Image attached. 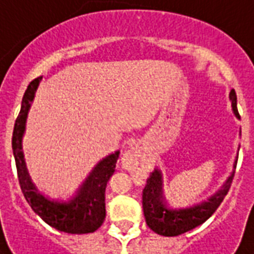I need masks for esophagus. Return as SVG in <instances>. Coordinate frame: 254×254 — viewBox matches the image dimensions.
<instances>
[{
    "label": "esophagus",
    "instance_id": "esophagus-1",
    "mask_svg": "<svg viewBox=\"0 0 254 254\" xmlns=\"http://www.w3.org/2000/svg\"><path fill=\"white\" fill-rule=\"evenodd\" d=\"M141 160V154L137 149V147H133V148L127 149L125 154L122 155L121 163L122 167L127 171H132L136 169V166L138 165V162Z\"/></svg>",
    "mask_w": 254,
    "mask_h": 254
}]
</instances>
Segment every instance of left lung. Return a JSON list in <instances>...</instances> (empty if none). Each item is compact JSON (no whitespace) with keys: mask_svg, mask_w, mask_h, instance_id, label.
<instances>
[{"mask_svg":"<svg viewBox=\"0 0 254 254\" xmlns=\"http://www.w3.org/2000/svg\"><path fill=\"white\" fill-rule=\"evenodd\" d=\"M229 98L234 116L240 118L237 110V94L234 89H231ZM235 167L237 160L234 163V169ZM233 177L234 171L230 174L220 189H218V191H215L212 196L208 197L204 201L189 207H170L163 197L162 174L158 169H155L147 180V185L143 190V211L148 227L156 234L176 237L200 226L218 209L220 202L223 201L224 196L227 194L231 187Z\"/></svg>","mask_w":254,"mask_h":254,"instance_id":"8db88e82","label":"left lung"}]
</instances>
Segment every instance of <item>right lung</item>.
<instances>
[{
	"label": "right lung",
	"mask_w": 254,
	"mask_h": 254,
	"mask_svg": "<svg viewBox=\"0 0 254 254\" xmlns=\"http://www.w3.org/2000/svg\"><path fill=\"white\" fill-rule=\"evenodd\" d=\"M41 77L32 80L27 87L21 100V109L19 117L14 122L12 149L17 169L20 188L23 190L25 200L28 201L34 212L38 213L49 226L58 231L69 234H88L94 233L103 223L106 218L105 191L107 182L116 171L117 160L120 158V151L110 154L100 160L89 173L83 185L78 188L76 194L70 198H53L43 194L31 180L24 154H23V137L25 133V122L28 111L35 98V92Z\"/></svg>",
	"instance_id": "right-lung-1"
}]
</instances>
